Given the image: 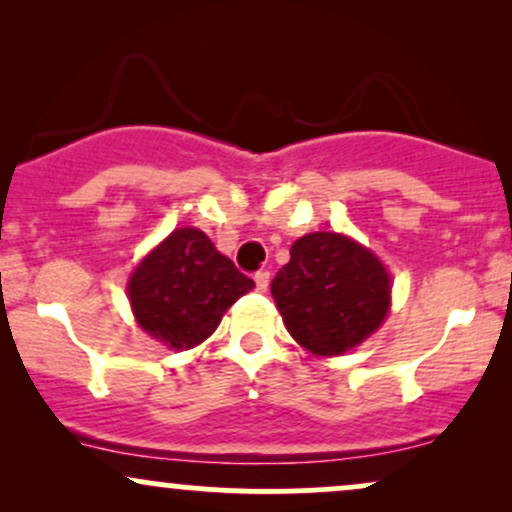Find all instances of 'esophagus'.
<instances>
[{"mask_svg":"<svg viewBox=\"0 0 512 512\" xmlns=\"http://www.w3.org/2000/svg\"><path fill=\"white\" fill-rule=\"evenodd\" d=\"M255 286H257V291H267V286H269V272H267V269H260V272L255 274Z\"/></svg>","mask_w":512,"mask_h":512,"instance_id":"34e87169","label":"esophagus"}]
</instances>
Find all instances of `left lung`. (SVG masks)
<instances>
[{
	"mask_svg": "<svg viewBox=\"0 0 512 512\" xmlns=\"http://www.w3.org/2000/svg\"><path fill=\"white\" fill-rule=\"evenodd\" d=\"M390 274L368 248L342 233H308L291 245L272 281L286 330L315 356H339L383 325Z\"/></svg>",
	"mask_w": 512,
	"mask_h": 512,
	"instance_id": "1",
	"label": "left lung"
}]
</instances>
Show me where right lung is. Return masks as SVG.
<instances>
[{"label": "right lung", "instance_id": "add662e5", "mask_svg": "<svg viewBox=\"0 0 512 512\" xmlns=\"http://www.w3.org/2000/svg\"><path fill=\"white\" fill-rule=\"evenodd\" d=\"M255 281L214 248L199 228H175L137 264L127 296L139 327L168 349L202 344Z\"/></svg>", "mask_w": 512, "mask_h": 512}]
</instances>
